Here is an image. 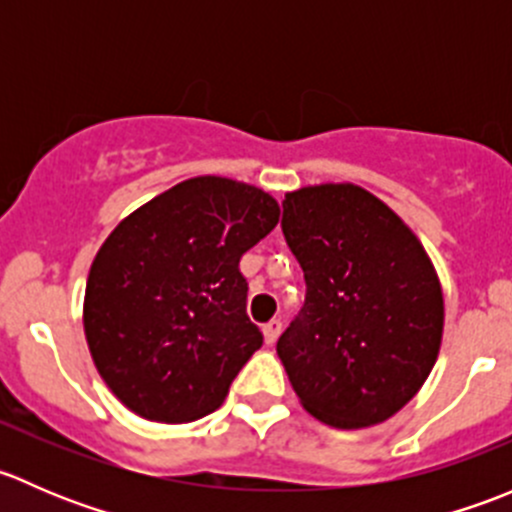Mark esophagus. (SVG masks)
Returning a JSON list of instances; mask_svg holds the SVG:
<instances>
[{"mask_svg": "<svg viewBox=\"0 0 512 512\" xmlns=\"http://www.w3.org/2000/svg\"><path fill=\"white\" fill-rule=\"evenodd\" d=\"M280 332H282L280 319H272V322H267L265 327H262V334H265L267 344H275L277 337H280Z\"/></svg>", "mask_w": 512, "mask_h": 512, "instance_id": "obj_1", "label": "esophagus"}]
</instances>
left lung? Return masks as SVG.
<instances>
[{"label": "left lung", "mask_w": 512, "mask_h": 512, "mask_svg": "<svg viewBox=\"0 0 512 512\" xmlns=\"http://www.w3.org/2000/svg\"><path fill=\"white\" fill-rule=\"evenodd\" d=\"M282 232L307 294L277 342L304 409L334 428L374 426L436 364L443 292L404 220L352 183L287 193Z\"/></svg>", "instance_id": "obj_1"}]
</instances>
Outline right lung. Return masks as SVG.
<instances>
[{"instance_id": "add662e5", "label": "right lung", "mask_w": 512, "mask_h": 512, "mask_svg": "<svg viewBox=\"0 0 512 512\" xmlns=\"http://www.w3.org/2000/svg\"><path fill=\"white\" fill-rule=\"evenodd\" d=\"M280 220L265 190L183 180L128 215L91 265L84 329L108 389L148 421L208 416L262 347L240 257Z\"/></svg>"}]
</instances>
